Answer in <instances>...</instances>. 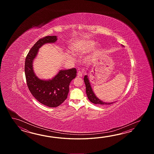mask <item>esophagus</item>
<instances>
[{
  "mask_svg": "<svg viewBox=\"0 0 154 154\" xmlns=\"http://www.w3.org/2000/svg\"><path fill=\"white\" fill-rule=\"evenodd\" d=\"M77 75H78V77H82V72H81V71H79V72H78Z\"/></svg>",
  "mask_w": 154,
  "mask_h": 154,
  "instance_id": "esophagus-1",
  "label": "esophagus"
}]
</instances>
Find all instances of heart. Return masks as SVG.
I'll list each match as a JSON object with an SVG mask.
<instances>
[{
	"mask_svg": "<svg viewBox=\"0 0 154 154\" xmlns=\"http://www.w3.org/2000/svg\"><path fill=\"white\" fill-rule=\"evenodd\" d=\"M96 45V42L91 40H84L76 43L72 47L74 51L78 53H84L92 49Z\"/></svg>",
	"mask_w": 154,
	"mask_h": 154,
	"instance_id": "heart-1",
	"label": "heart"
}]
</instances>
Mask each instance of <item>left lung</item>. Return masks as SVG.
<instances>
[{
    "label": "left lung",
    "mask_w": 154,
    "mask_h": 154,
    "mask_svg": "<svg viewBox=\"0 0 154 154\" xmlns=\"http://www.w3.org/2000/svg\"><path fill=\"white\" fill-rule=\"evenodd\" d=\"M84 80L85 82V85H86V93L88 96V100L92 102L93 103L97 104V105H111L112 103H113V102H105L102 101L101 100H100V99H98L95 94L94 93V92L92 91V89L91 88V86L90 85V83L88 80V76L87 75H85Z\"/></svg>",
    "instance_id": "left-lung-1"
}]
</instances>
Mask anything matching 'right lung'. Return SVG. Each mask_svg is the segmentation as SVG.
<instances>
[{"instance_id":"1","label":"right lung","mask_w":154,"mask_h":154,"mask_svg":"<svg viewBox=\"0 0 154 154\" xmlns=\"http://www.w3.org/2000/svg\"><path fill=\"white\" fill-rule=\"evenodd\" d=\"M57 40L56 36H46L39 39L30 49L25 63L26 82L29 91L38 101L49 107H58L66 100L69 84L76 76L75 68L60 70L52 79L48 80L38 78L33 72V61L38 49L43 45L56 42Z\"/></svg>"}]
</instances>
